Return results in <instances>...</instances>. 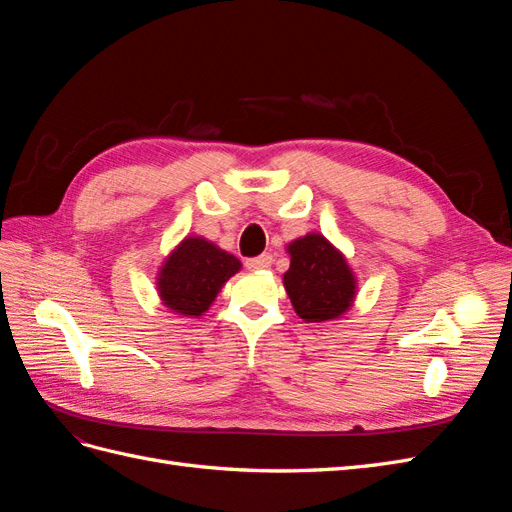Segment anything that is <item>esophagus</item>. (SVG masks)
Segmentation results:
<instances>
[{"mask_svg": "<svg viewBox=\"0 0 512 512\" xmlns=\"http://www.w3.org/2000/svg\"><path fill=\"white\" fill-rule=\"evenodd\" d=\"M273 265V256L271 254H260L258 258H250L245 260V267L250 271H265Z\"/></svg>", "mask_w": 512, "mask_h": 512, "instance_id": "1", "label": "esophagus"}]
</instances>
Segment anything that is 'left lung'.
Wrapping results in <instances>:
<instances>
[{"label": "left lung", "mask_w": 512, "mask_h": 512, "mask_svg": "<svg viewBox=\"0 0 512 512\" xmlns=\"http://www.w3.org/2000/svg\"><path fill=\"white\" fill-rule=\"evenodd\" d=\"M290 269L282 282L294 312L303 322L344 318L359 294V277L346 254L322 232H307L286 243Z\"/></svg>", "instance_id": "left-lung-1"}]
</instances>
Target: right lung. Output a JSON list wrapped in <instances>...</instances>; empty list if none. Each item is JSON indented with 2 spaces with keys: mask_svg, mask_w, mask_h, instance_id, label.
Here are the masks:
<instances>
[{
  "mask_svg": "<svg viewBox=\"0 0 512 512\" xmlns=\"http://www.w3.org/2000/svg\"><path fill=\"white\" fill-rule=\"evenodd\" d=\"M241 267L237 256L213 241L200 235L183 237L158 267L156 290L160 303L179 318L205 316L224 284Z\"/></svg>",
  "mask_w": 512,
  "mask_h": 512,
  "instance_id": "1",
  "label": "right lung"
}]
</instances>
